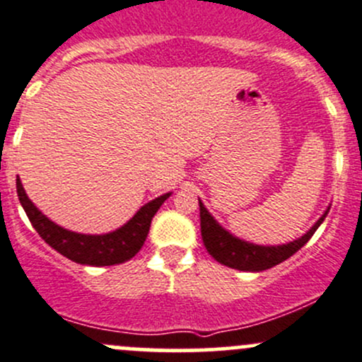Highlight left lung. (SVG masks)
Returning <instances> with one entry per match:
<instances>
[{"label": "left lung", "mask_w": 362, "mask_h": 362, "mask_svg": "<svg viewBox=\"0 0 362 362\" xmlns=\"http://www.w3.org/2000/svg\"><path fill=\"white\" fill-rule=\"evenodd\" d=\"M329 206L322 213L321 218L310 227L302 238L295 239V241L286 243V245L277 246H264L255 245V243L239 239L238 235L230 234L229 230L223 229L210 211L204 208L203 201L199 199V215H201V235H203L204 248L208 253L215 258L220 264L227 265L230 269H238V271L246 272H262L274 265L281 264V262L288 260L291 255H295L302 246L307 245V241L314 235V232L319 229L322 222H325L326 215H328Z\"/></svg>", "instance_id": "left-lung-1"}]
</instances>
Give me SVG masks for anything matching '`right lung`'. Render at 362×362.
<instances>
[{
	"label": "right lung",
	"mask_w": 362,
	"mask_h": 362,
	"mask_svg": "<svg viewBox=\"0 0 362 362\" xmlns=\"http://www.w3.org/2000/svg\"><path fill=\"white\" fill-rule=\"evenodd\" d=\"M17 194L25 215L37 234L45 239V243H48L53 250L76 264L91 265V267L123 264L135 257L149 234L152 216L171 196V192H166L144 204L119 229L107 232V234H81V232H72L57 226L47 215L37 210L25 194L24 185L18 177Z\"/></svg>",
	"instance_id": "1"
}]
</instances>
